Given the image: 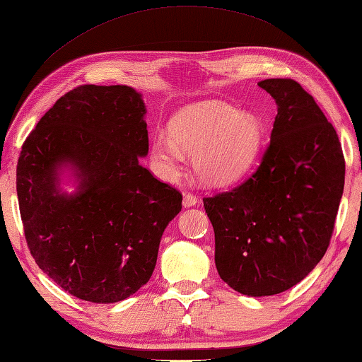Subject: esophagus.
<instances>
[{"label":"esophagus","mask_w":362,"mask_h":362,"mask_svg":"<svg viewBox=\"0 0 362 362\" xmlns=\"http://www.w3.org/2000/svg\"><path fill=\"white\" fill-rule=\"evenodd\" d=\"M198 201H199V199L196 198V196L192 194V193H185V194H183V207H185V209L196 206V204H198Z\"/></svg>","instance_id":"obj_1"}]
</instances>
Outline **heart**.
Listing matches in <instances>:
<instances>
[{
  "mask_svg": "<svg viewBox=\"0 0 362 362\" xmlns=\"http://www.w3.org/2000/svg\"><path fill=\"white\" fill-rule=\"evenodd\" d=\"M169 134L153 139L152 155L161 173L174 177L182 153L194 155L193 169L210 187L228 185L245 173L259 155L262 123L259 117L223 101L189 104L169 122Z\"/></svg>",
  "mask_w": 362,
  "mask_h": 362,
  "instance_id": "b5f03b06",
  "label": "heart"
}]
</instances>
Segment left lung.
<instances>
[{"mask_svg":"<svg viewBox=\"0 0 362 362\" xmlns=\"http://www.w3.org/2000/svg\"><path fill=\"white\" fill-rule=\"evenodd\" d=\"M277 104L259 166L231 192L204 198L215 233V266L240 294L290 290L323 258L344 194L339 136L291 78L258 82Z\"/></svg>","mask_w":362,"mask_h":362,"instance_id":"8db88e82","label":"left lung"}]
</instances>
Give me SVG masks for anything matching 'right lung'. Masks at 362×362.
Listing matches in <instances>:
<instances>
[{
	"label": "right lung",
	"mask_w": 362,
	"mask_h": 362,
	"mask_svg": "<svg viewBox=\"0 0 362 362\" xmlns=\"http://www.w3.org/2000/svg\"><path fill=\"white\" fill-rule=\"evenodd\" d=\"M146 114L128 85H82L23 142L17 196L26 244L39 269L82 300L112 304L146 285L182 210V194L139 163L148 153Z\"/></svg>",
	"instance_id": "add662e5"
}]
</instances>
